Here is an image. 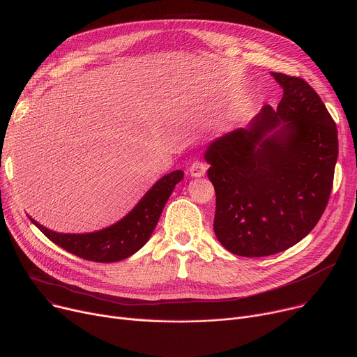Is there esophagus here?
Masks as SVG:
<instances>
[{
  "label": "esophagus",
  "instance_id": "1",
  "mask_svg": "<svg viewBox=\"0 0 357 357\" xmlns=\"http://www.w3.org/2000/svg\"><path fill=\"white\" fill-rule=\"evenodd\" d=\"M188 172H190V174L193 176V177H203L206 174V172H207V166H206L204 162H202V161H195L190 166Z\"/></svg>",
  "mask_w": 357,
  "mask_h": 357
}]
</instances>
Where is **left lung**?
<instances>
[{
	"instance_id": "left-lung-1",
	"label": "left lung",
	"mask_w": 357,
	"mask_h": 357,
	"mask_svg": "<svg viewBox=\"0 0 357 357\" xmlns=\"http://www.w3.org/2000/svg\"><path fill=\"white\" fill-rule=\"evenodd\" d=\"M283 89L245 128L211 142L204 158L215 190L214 233L243 257L287 250L320 220L333 185L337 127L303 78L271 73Z\"/></svg>"
}]
</instances>
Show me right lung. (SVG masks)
Instances as JSON below:
<instances>
[{"label":"right lung","instance_id":"1","mask_svg":"<svg viewBox=\"0 0 357 357\" xmlns=\"http://www.w3.org/2000/svg\"><path fill=\"white\" fill-rule=\"evenodd\" d=\"M183 177L184 173L181 170L161 177L121 220L98 231L57 233L44 227L31 217L30 220L52 243L81 259L97 263L120 261L139 252L149 241L164 206Z\"/></svg>","mask_w":357,"mask_h":357}]
</instances>
